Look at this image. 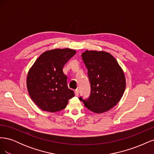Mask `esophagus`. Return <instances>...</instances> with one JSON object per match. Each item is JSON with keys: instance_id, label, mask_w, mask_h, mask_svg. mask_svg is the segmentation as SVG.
I'll list each match as a JSON object with an SVG mask.
<instances>
[{"instance_id": "1", "label": "esophagus", "mask_w": 154, "mask_h": 154, "mask_svg": "<svg viewBox=\"0 0 154 154\" xmlns=\"http://www.w3.org/2000/svg\"><path fill=\"white\" fill-rule=\"evenodd\" d=\"M74 94H75L76 96H78L79 95V91L78 89H76L74 91Z\"/></svg>"}]
</instances>
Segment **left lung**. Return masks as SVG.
<instances>
[{"instance_id": "1", "label": "left lung", "mask_w": 154, "mask_h": 154, "mask_svg": "<svg viewBox=\"0 0 154 154\" xmlns=\"http://www.w3.org/2000/svg\"><path fill=\"white\" fill-rule=\"evenodd\" d=\"M91 83L90 97L83 101L93 112L101 114L112 109L122 99L126 87L122 68L112 55L103 51H88L82 54Z\"/></svg>"}]
</instances>
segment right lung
<instances>
[{
	"label": "right lung",
	"instance_id": "right-lung-1",
	"mask_svg": "<svg viewBox=\"0 0 154 154\" xmlns=\"http://www.w3.org/2000/svg\"><path fill=\"white\" fill-rule=\"evenodd\" d=\"M76 53L69 48L45 51L29 69L26 80L27 91L40 109L50 112L60 111L74 96L67 86L63 68Z\"/></svg>",
	"mask_w": 154,
	"mask_h": 154
}]
</instances>
